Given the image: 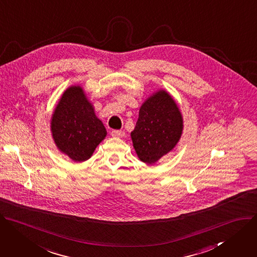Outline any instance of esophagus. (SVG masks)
I'll use <instances>...</instances> for the list:
<instances>
[{"label": "esophagus", "instance_id": "34e87169", "mask_svg": "<svg viewBox=\"0 0 257 257\" xmlns=\"http://www.w3.org/2000/svg\"><path fill=\"white\" fill-rule=\"evenodd\" d=\"M111 136L114 138H122L124 137V132L118 131V130H114L111 132Z\"/></svg>", "mask_w": 257, "mask_h": 257}]
</instances>
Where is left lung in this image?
<instances>
[{
    "instance_id": "1",
    "label": "left lung",
    "mask_w": 257,
    "mask_h": 257,
    "mask_svg": "<svg viewBox=\"0 0 257 257\" xmlns=\"http://www.w3.org/2000/svg\"><path fill=\"white\" fill-rule=\"evenodd\" d=\"M183 130L184 119L176 100L165 90L156 91L142 104L131 133L138 157L147 164L156 163L174 150Z\"/></svg>"
}]
</instances>
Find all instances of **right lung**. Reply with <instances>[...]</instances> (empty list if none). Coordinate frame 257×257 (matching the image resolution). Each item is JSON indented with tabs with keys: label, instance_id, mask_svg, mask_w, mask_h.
<instances>
[{
	"label": "right lung",
	"instance_id": "add662e5",
	"mask_svg": "<svg viewBox=\"0 0 257 257\" xmlns=\"http://www.w3.org/2000/svg\"><path fill=\"white\" fill-rule=\"evenodd\" d=\"M51 133L58 150L74 162L91 158L107 132L79 84L62 94L51 117Z\"/></svg>",
	"mask_w": 257,
	"mask_h": 257
}]
</instances>
